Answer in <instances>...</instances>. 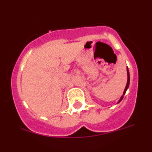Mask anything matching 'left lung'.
Segmentation results:
<instances>
[{"label":"left lung","instance_id":"1","mask_svg":"<svg viewBox=\"0 0 152 152\" xmlns=\"http://www.w3.org/2000/svg\"><path fill=\"white\" fill-rule=\"evenodd\" d=\"M126 71H127V76H128V78H127V83H126V87H125V89H124V91L123 95L121 96V98H120L119 100H118V102H117V104H118V103H119V102H121V101L122 100V99H123V98H124V94H126V91H127V89H128L129 86V83H130V76H129V69H128V67L126 68Z\"/></svg>","mask_w":152,"mask_h":152}]
</instances>
